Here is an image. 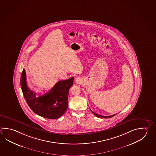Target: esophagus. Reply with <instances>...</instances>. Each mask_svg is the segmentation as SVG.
Listing matches in <instances>:
<instances>
[{
  "label": "esophagus",
  "instance_id": "34e87169",
  "mask_svg": "<svg viewBox=\"0 0 156 156\" xmlns=\"http://www.w3.org/2000/svg\"><path fill=\"white\" fill-rule=\"evenodd\" d=\"M80 78H76V83H79L80 82Z\"/></svg>",
  "mask_w": 156,
  "mask_h": 156
}]
</instances>
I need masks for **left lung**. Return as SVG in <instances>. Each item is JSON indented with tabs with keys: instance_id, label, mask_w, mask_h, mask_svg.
Masks as SVG:
<instances>
[{
	"instance_id": "obj_1",
	"label": "left lung",
	"mask_w": 156,
	"mask_h": 156,
	"mask_svg": "<svg viewBox=\"0 0 156 156\" xmlns=\"http://www.w3.org/2000/svg\"><path fill=\"white\" fill-rule=\"evenodd\" d=\"M91 112H92V113H93L95 116L98 117V118H106V119H107V118H112V116H114V115H116V114H115V115H110V116H103V115H99V114H96V113H95L94 112H92L91 110Z\"/></svg>"
}]
</instances>
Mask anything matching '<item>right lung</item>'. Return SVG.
I'll list each match as a JSON object with an SVG mask.
<instances>
[{
  "instance_id": "right-lung-1",
  "label": "right lung",
  "mask_w": 156,
  "mask_h": 156,
  "mask_svg": "<svg viewBox=\"0 0 156 156\" xmlns=\"http://www.w3.org/2000/svg\"><path fill=\"white\" fill-rule=\"evenodd\" d=\"M73 80L72 77L59 80L47 93L36 97L35 93L27 87L24 69L21 76V87L24 98L33 112L41 117L56 119L63 115L67 109L69 89L73 85Z\"/></svg>"
}]
</instances>
